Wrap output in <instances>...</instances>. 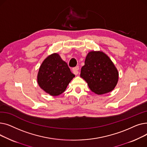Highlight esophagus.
Returning <instances> with one entry per match:
<instances>
[{
    "instance_id": "obj_1",
    "label": "esophagus",
    "mask_w": 147,
    "mask_h": 147,
    "mask_svg": "<svg viewBox=\"0 0 147 147\" xmlns=\"http://www.w3.org/2000/svg\"><path fill=\"white\" fill-rule=\"evenodd\" d=\"M79 69V66H76V67H74L73 68V71L74 74H76V75L78 74V73H79V71H78Z\"/></svg>"
}]
</instances>
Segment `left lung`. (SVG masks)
Listing matches in <instances>:
<instances>
[{
  "label": "left lung",
  "mask_w": 147,
  "mask_h": 147,
  "mask_svg": "<svg viewBox=\"0 0 147 147\" xmlns=\"http://www.w3.org/2000/svg\"><path fill=\"white\" fill-rule=\"evenodd\" d=\"M80 77L87 82L92 92L102 95L114 89L118 82L119 73L106 54L92 51L86 57Z\"/></svg>",
  "instance_id": "1"
}]
</instances>
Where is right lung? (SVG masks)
<instances>
[{"label":"right lung","instance_id":"obj_1","mask_svg":"<svg viewBox=\"0 0 147 147\" xmlns=\"http://www.w3.org/2000/svg\"><path fill=\"white\" fill-rule=\"evenodd\" d=\"M74 77L65 62L58 54L53 53L42 63L37 75V82L46 93L58 96L63 93Z\"/></svg>","mask_w":147,"mask_h":147}]
</instances>
